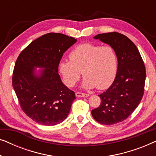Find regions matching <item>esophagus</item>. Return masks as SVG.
<instances>
[{"mask_svg":"<svg viewBox=\"0 0 156 156\" xmlns=\"http://www.w3.org/2000/svg\"><path fill=\"white\" fill-rule=\"evenodd\" d=\"M75 95H76V97H87L89 96V94H88L79 92V91L75 93Z\"/></svg>","mask_w":156,"mask_h":156,"instance_id":"34e87169","label":"esophagus"}]
</instances>
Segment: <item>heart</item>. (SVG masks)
<instances>
[{"instance_id": "1", "label": "heart", "mask_w": 156, "mask_h": 156, "mask_svg": "<svg viewBox=\"0 0 156 156\" xmlns=\"http://www.w3.org/2000/svg\"><path fill=\"white\" fill-rule=\"evenodd\" d=\"M69 57V60H62L59 64V71L67 86H74L82 72L83 87L87 89H105L114 81L118 58L112 46L85 42L75 47Z\"/></svg>"}]
</instances>
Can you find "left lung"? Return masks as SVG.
Here are the masks:
<instances>
[{"instance_id": "left-lung-1", "label": "left lung", "mask_w": 156, "mask_h": 156, "mask_svg": "<svg viewBox=\"0 0 156 156\" xmlns=\"http://www.w3.org/2000/svg\"><path fill=\"white\" fill-rule=\"evenodd\" d=\"M94 39L114 48L118 58V68L114 82L99 95L101 104L91 111V115L101 124H115L126 119L141 101L146 68L138 48L126 35L112 32L98 34Z\"/></svg>"}]
</instances>
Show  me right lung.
<instances>
[{"label": "right lung", "mask_w": 156, "mask_h": 156, "mask_svg": "<svg viewBox=\"0 0 156 156\" xmlns=\"http://www.w3.org/2000/svg\"><path fill=\"white\" fill-rule=\"evenodd\" d=\"M76 40L62 33L43 35L19 55L12 84L22 110L40 124L55 126L69 114L75 93L62 82L58 67L63 54ZM35 67L44 68L40 76Z\"/></svg>", "instance_id": "obj_1"}]
</instances>
